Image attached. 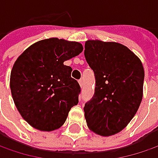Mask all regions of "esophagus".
I'll return each mask as SVG.
<instances>
[{"label":"esophagus","instance_id":"esophagus-1","mask_svg":"<svg viewBox=\"0 0 158 158\" xmlns=\"http://www.w3.org/2000/svg\"><path fill=\"white\" fill-rule=\"evenodd\" d=\"M79 85H80V86L82 87V86H83V80H82V79H79Z\"/></svg>","mask_w":158,"mask_h":158}]
</instances>
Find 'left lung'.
Wrapping results in <instances>:
<instances>
[{
    "mask_svg": "<svg viewBox=\"0 0 158 158\" xmlns=\"http://www.w3.org/2000/svg\"><path fill=\"white\" fill-rule=\"evenodd\" d=\"M84 55L94 73L93 97L84 107L87 127L102 136L118 134L136 114L142 99V64L126 46L87 40Z\"/></svg>",
    "mask_w": 158,
    "mask_h": 158,
    "instance_id": "8db88e82",
    "label": "left lung"
}]
</instances>
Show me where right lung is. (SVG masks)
<instances>
[{
  "label": "right lung",
  "instance_id": "obj_1",
  "mask_svg": "<svg viewBox=\"0 0 158 158\" xmlns=\"http://www.w3.org/2000/svg\"><path fill=\"white\" fill-rule=\"evenodd\" d=\"M82 50L79 42L52 38L31 45L17 58L10 74L11 94L17 110L32 127L57 129L78 104L80 86L64 62Z\"/></svg>",
  "mask_w": 158,
  "mask_h": 158
}]
</instances>
